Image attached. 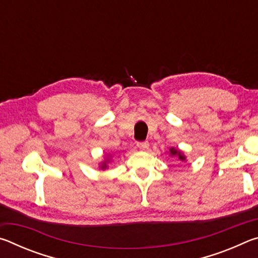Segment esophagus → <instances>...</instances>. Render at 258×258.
<instances>
[{"instance_id":"obj_1","label":"esophagus","mask_w":258,"mask_h":258,"mask_svg":"<svg viewBox=\"0 0 258 258\" xmlns=\"http://www.w3.org/2000/svg\"><path fill=\"white\" fill-rule=\"evenodd\" d=\"M138 147H139L141 150H148V148H149V142H148V141H145V142H138Z\"/></svg>"}]
</instances>
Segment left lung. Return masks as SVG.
<instances>
[{"label": "left lung", "mask_w": 258, "mask_h": 258, "mask_svg": "<svg viewBox=\"0 0 258 258\" xmlns=\"http://www.w3.org/2000/svg\"><path fill=\"white\" fill-rule=\"evenodd\" d=\"M168 154L171 157H175V158H177V160L183 161V163H185L186 161V157L184 154H183V151H181L180 149H176V148L172 147L171 149H169Z\"/></svg>", "instance_id": "1"}]
</instances>
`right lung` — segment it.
<instances>
[{
  "mask_svg": "<svg viewBox=\"0 0 258 258\" xmlns=\"http://www.w3.org/2000/svg\"><path fill=\"white\" fill-rule=\"evenodd\" d=\"M112 154H107V156H104L103 160L101 163H99V169H101V171H106L108 168V164L110 163L111 159H112Z\"/></svg>",
  "mask_w": 258,
  "mask_h": 258,
  "instance_id": "right-lung-1",
  "label": "right lung"
}]
</instances>
